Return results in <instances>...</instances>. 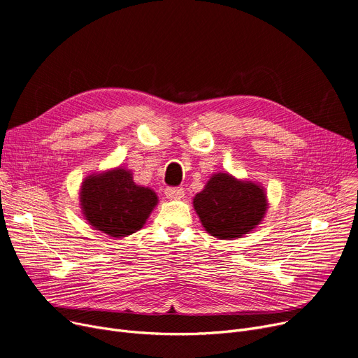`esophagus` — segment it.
<instances>
[{"mask_svg": "<svg viewBox=\"0 0 358 358\" xmlns=\"http://www.w3.org/2000/svg\"><path fill=\"white\" fill-rule=\"evenodd\" d=\"M165 196L169 199H181L184 196V192L181 187H169L165 189Z\"/></svg>", "mask_w": 358, "mask_h": 358, "instance_id": "obj_1", "label": "esophagus"}]
</instances>
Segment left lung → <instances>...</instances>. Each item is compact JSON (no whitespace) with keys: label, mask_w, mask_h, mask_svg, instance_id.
I'll return each instance as SVG.
<instances>
[{"label":"left lung","mask_w":358,"mask_h":358,"mask_svg":"<svg viewBox=\"0 0 358 358\" xmlns=\"http://www.w3.org/2000/svg\"><path fill=\"white\" fill-rule=\"evenodd\" d=\"M194 208L211 236L234 239L248 234L262 222L268 201L260 185L219 173L194 197Z\"/></svg>","instance_id":"left-lung-1"}]
</instances>
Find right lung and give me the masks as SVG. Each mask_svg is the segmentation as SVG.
<instances>
[{"instance_id": "right-lung-1", "label": "right lung", "mask_w": 358, "mask_h": 358, "mask_svg": "<svg viewBox=\"0 0 358 358\" xmlns=\"http://www.w3.org/2000/svg\"><path fill=\"white\" fill-rule=\"evenodd\" d=\"M86 220L112 237H125L144 226L158 199L151 188L136 185L132 174L116 169L89 176L80 192Z\"/></svg>"}]
</instances>
